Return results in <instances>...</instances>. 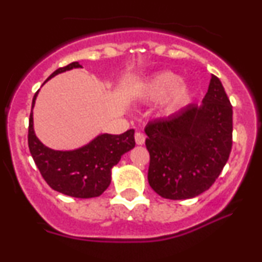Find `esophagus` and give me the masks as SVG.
<instances>
[{"label":"esophagus","instance_id":"1","mask_svg":"<svg viewBox=\"0 0 262 262\" xmlns=\"http://www.w3.org/2000/svg\"><path fill=\"white\" fill-rule=\"evenodd\" d=\"M135 143L138 145H143L145 143V135L143 133H140V132L135 133Z\"/></svg>","mask_w":262,"mask_h":262}]
</instances>
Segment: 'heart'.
<instances>
[{"mask_svg":"<svg viewBox=\"0 0 262 262\" xmlns=\"http://www.w3.org/2000/svg\"><path fill=\"white\" fill-rule=\"evenodd\" d=\"M181 77L171 72H163L155 75L145 84L143 97L147 101H161L168 97L163 105V111L173 113L182 107L189 96V88L181 83Z\"/></svg>","mask_w":262,"mask_h":262,"instance_id":"1","label":"heart"}]
</instances>
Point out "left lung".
I'll use <instances>...</instances> for the list:
<instances>
[{
  "label": "left lung",
  "instance_id": "left-lung-1",
  "mask_svg": "<svg viewBox=\"0 0 262 262\" xmlns=\"http://www.w3.org/2000/svg\"><path fill=\"white\" fill-rule=\"evenodd\" d=\"M232 132V105L221 80L212 75L201 105L190 103L145 127L150 187L171 200L204 193L228 161Z\"/></svg>",
  "mask_w": 262,
  "mask_h": 262
}]
</instances>
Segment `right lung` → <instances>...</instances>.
<instances>
[{
	"instance_id": "right-lung-1",
	"label": "right lung",
	"mask_w": 262,
	"mask_h": 262,
	"mask_svg": "<svg viewBox=\"0 0 262 262\" xmlns=\"http://www.w3.org/2000/svg\"><path fill=\"white\" fill-rule=\"evenodd\" d=\"M73 68H81L79 62H72L58 68L49 79ZM37 94L39 91H36L31 103L28 144L42 178L53 190L68 196L80 199L100 196L111 183L112 167L117 165L123 154L135 146L134 129L119 135L100 134L89 144L75 150L50 149L37 139L34 132L33 108Z\"/></svg>"
}]
</instances>
